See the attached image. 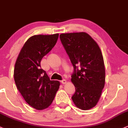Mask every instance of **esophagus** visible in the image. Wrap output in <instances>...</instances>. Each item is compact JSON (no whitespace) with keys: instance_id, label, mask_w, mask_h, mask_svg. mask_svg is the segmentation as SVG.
<instances>
[{"instance_id":"esophagus-1","label":"esophagus","mask_w":128,"mask_h":128,"mask_svg":"<svg viewBox=\"0 0 128 128\" xmlns=\"http://www.w3.org/2000/svg\"><path fill=\"white\" fill-rule=\"evenodd\" d=\"M66 82H67V81H66V80H61V82L62 84H66Z\"/></svg>"}]
</instances>
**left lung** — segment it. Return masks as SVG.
<instances>
[{"label": "left lung", "mask_w": 128, "mask_h": 128, "mask_svg": "<svg viewBox=\"0 0 128 128\" xmlns=\"http://www.w3.org/2000/svg\"><path fill=\"white\" fill-rule=\"evenodd\" d=\"M60 38L74 67L71 80L75 92L72 99L80 109H91L98 103L105 83L104 64L100 48L84 32L63 33Z\"/></svg>", "instance_id": "left-lung-1"}]
</instances>
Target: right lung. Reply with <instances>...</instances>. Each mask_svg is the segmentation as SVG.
Instances as JSON below:
<instances>
[{"mask_svg":"<svg viewBox=\"0 0 128 128\" xmlns=\"http://www.w3.org/2000/svg\"><path fill=\"white\" fill-rule=\"evenodd\" d=\"M58 34L34 35L21 49L14 70L17 88L30 106L38 110L51 104L60 87V82L50 80L40 67V61L53 48Z\"/></svg>","mask_w":128,"mask_h":128,"instance_id":"obj_1","label":"right lung"}]
</instances>
